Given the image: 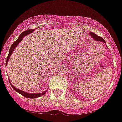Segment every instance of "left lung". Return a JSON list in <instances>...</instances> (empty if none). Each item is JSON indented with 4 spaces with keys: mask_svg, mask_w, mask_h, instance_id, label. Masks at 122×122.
Wrapping results in <instances>:
<instances>
[{
    "mask_svg": "<svg viewBox=\"0 0 122 122\" xmlns=\"http://www.w3.org/2000/svg\"><path fill=\"white\" fill-rule=\"evenodd\" d=\"M90 34L91 35V36L92 37V38H93V39H94L95 40L97 41H102V42H103V43H106V41H105V40H104V38H102V37H100V36H98L97 35H96V34L93 33V32H90Z\"/></svg>",
    "mask_w": 122,
    "mask_h": 122,
    "instance_id": "left-lung-1",
    "label": "left lung"
}]
</instances>
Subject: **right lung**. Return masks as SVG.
<instances>
[{"label":"right lung","mask_w":122,"mask_h":122,"mask_svg":"<svg viewBox=\"0 0 122 122\" xmlns=\"http://www.w3.org/2000/svg\"><path fill=\"white\" fill-rule=\"evenodd\" d=\"M34 29H32V30H26V31H24V32H22L21 34H20V36H19L17 40H16V41H15V42H14V43H13L12 44L11 47H10V49H9V54H8V57H7V59H6V65L7 63H8V61H9V57H10V56H11V55L12 54L13 51H14V49H15V47H16V46H17L18 45L19 43H20V41H22V38H24L25 36H27L28 34H31V32H32V31H34ZM9 79V78H8ZM9 82H10V85L12 86V87L13 88V89H14V90H15V91H16L17 92H18V93H20V94L22 95L23 96H24L25 97H26V98H37V97H40V96H43V95L45 94L46 93V92L47 91V90H46V91H43V92H41V93H37V94H31V93H28V92H25V91H21V90H19V89L16 88H15V86H14V85H12V84H11V82H10V81H9Z\"/></svg>","instance_id":"right-lung-1"}]
</instances>
